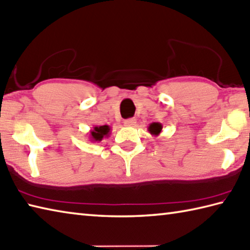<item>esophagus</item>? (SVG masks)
<instances>
[{
    "label": "esophagus",
    "instance_id": "esophagus-1",
    "mask_svg": "<svg viewBox=\"0 0 250 250\" xmlns=\"http://www.w3.org/2000/svg\"><path fill=\"white\" fill-rule=\"evenodd\" d=\"M124 124L125 126H133L135 125V119L134 118H129V119L125 120Z\"/></svg>",
    "mask_w": 250,
    "mask_h": 250
}]
</instances>
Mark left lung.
<instances>
[{
	"label": "left lung",
	"instance_id": "8db88e82",
	"mask_svg": "<svg viewBox=\"0 0 250 250\" xmlns=\"http://www.w3.org/2000/svg\"><path fill=\"white\" fill-rule=\"evenodd\" d=\"M162 129H163V125L162 124H160V122H152V124L147 126L148 132L152 135H154V137L160 135V133L162 132Z\"/></svg>",
	"mask_w": 250,
	"mask_h": 250
}]
</instances>
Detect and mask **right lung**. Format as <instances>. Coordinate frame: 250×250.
Wrapping results in <instances>:
<instances>
[{
  "mask_svg": "<svg viewBox=\"0 0 250 250\" xmlns=\"http://www.w3.org/2000/svg\"><path fill=\"white\" fill-rule=\"evenodd\" d=\"M110 134L109 125H95L89 131V141L92 142H101L104 138H108Z\"/></svg>",
  "mask_w": 250,
  "mask_h": 250,
  "instance_id": "add662e5",
  "label": "right lung"
}]
</instances>
